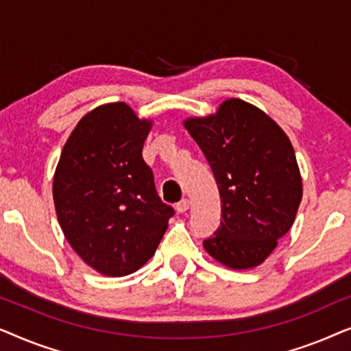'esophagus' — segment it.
Masks as SVG:
<instances>
[{
    "label": "esophagus",
    "mask_w": 351,
    "mask_h": 351,
    "mask_svg": "<svg viewBox=\"0 0 351 351\" xmlns=\"http://www.w3.org/2000/svg\"><path fill=\"white\" fill-rule=\"evenodd\" d=\"M189 208H190V201L186 199V198H184L182 201H179V203H177V206H176V209H177V213H186V210H189Z\"/></svg>",
    "instance_id": "1"
}]
</instances>
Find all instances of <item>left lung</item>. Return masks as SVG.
Masks as SVG:
<instances>
[{
    "instance_id": "1",
    "label": "left lung",
    "mask_w": 351,
    "mask_h": 351,
    "mask_svg": "<svg viewBox=\"0 0 351 351\" xmlns=\"http://www.w3.org/2000/svg\"><path fill=\"white\" fill-rule=\"evenodd\" d=\"M184 128L204 153L220 193L222 220L206 252L232 270L261 263L289 232L302 201V177L286 132L261 108L228 99Z\"/></svg>"
}]
</instances>
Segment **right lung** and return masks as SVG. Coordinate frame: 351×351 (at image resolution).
Listing matches in <instances>:
<instances>
[{"mask_svg":"<svg viewBox=\"0 0 351 351\" xmlns=\"http://www.w3.org/2000/svg\"><path fill=\"white\" fill-rule=\"evenodd\" d=\"M152 126L128 104L100 105L80 119L57 162L52 196L62 232L105 276L145 265L174 215L142 158Z\"/></svg>","mask_w":351,"mask_h":351,"instance_id":"1","label":"right lung"}]
</instances>
